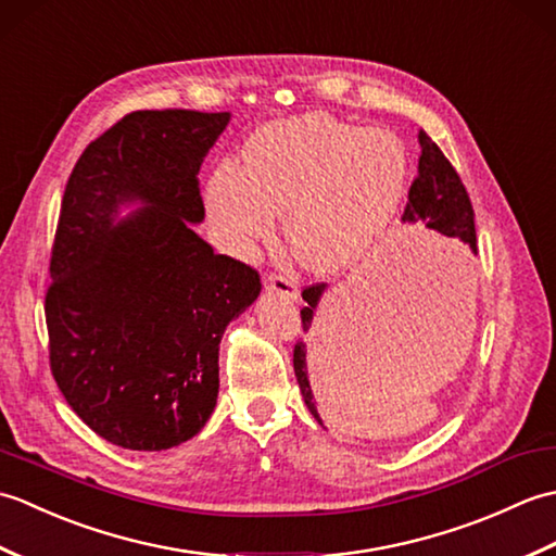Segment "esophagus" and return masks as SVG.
<instances>
[{
  "mask_svg": "<svg viewBox=\"0 0 556 556\" xmlns=\"http://www.w3.org/2000/svg\"><path fill=\"white\" fill-rule=\"evenodd\" d=\"M265 289L269 293H277V296H281V299H291V301L299 299L296 279H293L291 275H285V271H279V275H269L265 279Z\"/></svg>",
  "mask_w": 556,
  "mask_h": 556,
  "instance_id": "obj_1",
  "label": "esophagus"
}]
</instances>
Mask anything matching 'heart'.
Here are the masks:
<instances>
[{
  "mask_svg": "<svg viewBox=\"0 0 556 556\" xmlns=\"http://www.w3.org/2000/svg\"><path fill=\"white\" fill-rule=\"evenodd\" d=\"M406 184L408 152L394 131L303 114L255 131L241 169L224 164L212 174L205 203L231 248L267 239L275 212H285L293 257L334 271L389 229Z\"/></svg>",
  "mask_w": 556,
  "mask_h": 556,
  "instance_id": "1",
  "label": "heart"
}]
</instances>
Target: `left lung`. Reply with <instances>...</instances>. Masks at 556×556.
<instances>
[{
	"mask_svg": "<svg viewBox=\"0 0 556 556\" xmlns=\"http://www.w3.org/2000/svg\"><path fill=\"white\" fill-rule=\"evenodd\" d=\"M420 160H418V176L410 184L408 203L404 210V222L416 224L425 222V227L440 231L446 239H454L458 243H466L470 251L478 253L476 245V222H473V205L466 193V186L460 184L452 162L444 157V152L437 148L434 140L420 131ZM327 285H313L303 289V301L308 303L301 311L303 332H308L313 325V315L320 296L325 293ZM293 370H296V380L301 387V394L305 406L313 413V418L323 425L320 413H317V394H313L311 380H308V365H305V344L296 341L293 346Z\"/></svg>",
	"mask_w": 556,
	"mask_h": 556,
	"instance_id": "left-lung-1",
	"label": "left lung"
}]
</instances>
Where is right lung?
Here are the masks:
<instances>
[{"instance_id": "1", "label": "right lung", "mask_w": 556, "mask_h": 556, "mask_svg": "<svg viewBox=\"0 0 556 556\" xmlns=\"http://www.w3.org/2000/svg\"><path fill=\"white\" fill-rule=\"evenodd\" d=\"M229 112L140 110L68 176L45 296L50 368L102 440L162 452L191 440L219 392V341L260 275L193 231L198 172ZM140 202L131 218L118 207Z\"/></svg>"}]
</instances>
